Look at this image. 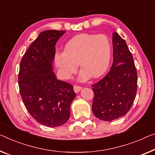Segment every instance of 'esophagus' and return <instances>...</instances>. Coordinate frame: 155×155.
I'll return each instance as SVG.
<instances>
[{
    "label": "esophagus",
    "instance_id": "esophagus-1",
    "mask_svg": "<svg viewBox=\"0 0 155 155\" xmlns=\"http://www.w3.org/2000/svg\"><path fill=\"white\" fill-rule=\"evenodd\" d=\"M81 89H82V87L80 86V85H75L74 86V92H76V93H77V92H79Z\"/></svg>",
    "mask_w": 155,
    "mask_h": 155
}]
</instances>
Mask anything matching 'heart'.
I'll return each mask as SVG.
<instances>
[{"label": "heart", "mask_w": 155, "mask_h": 155, "mask_svg": "<svg viewBox=\"0 0 155 155\" xmlns=\"http://www.w3.org/2000/svg\"><path fill=\"white\" fill-rule=\"evenodd\" d=\"M111 54V41L106 35L81 34L66 44L64 52L55 54V63L64 78L76 72L78 63L83 70L81 79L97 78L107 71Z\"/></svg>", "instance_id": "obj_1"}]
</instances>
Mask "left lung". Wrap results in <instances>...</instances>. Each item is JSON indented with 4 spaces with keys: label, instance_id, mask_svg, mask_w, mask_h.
Masks as SVG:
<instances>
[{
    "label": "left lung",
    "instance_id": "left-lung-1",
    "mask_svg": "<svg viewBox=\"0 0 155 155\" xmlns=\"http://www.w3.org/2000/svg\"><path fill=\"white\" fill-rule=\"evenodd\" d=\"M114 62L104 77L92 85V112L99 119L112 121L127 114L135 100L137 71L126 41L113 33Z\"/></svg>",
    "mask_w": 155,
    "mask_h": 155
}]
</instances>
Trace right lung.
Returning <instances> with one entry per match:
<instances>
[{"label":"right lung","mask_w":155,"mask_h":155,"mask_svg":"<svg viewBox=\"0 0 155 155\" xmlns=\"http://www.w3.org/2000/svg\"><path fill=\"white\" fill-rule=\"evenodd\" d=\"M64 33L41 32L21 58L18 76L19 92L27 110L36 121L50 127L67 122L76 97L72 85L58 80L52 71L55 45Z\"/></svg>","instance_id":"1"}]
</instances>
